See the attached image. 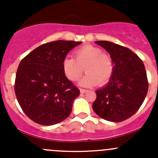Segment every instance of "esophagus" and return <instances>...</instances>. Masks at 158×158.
<instances>
[{
  "label": "esophagus",
  "instance_id": "esophagus-1",
  "mask_svg": "<svg viewBox=\"0 0 158 158\" xmlns=\"http://www.w3.org/2000/svg\"><path fill=\"white\" fill-rule=\"evenodd\" d=\"M88 92L87 89H80V92L81 93H85V92Z\"/></svg>",
  "mask_w": 158,
  "mask_h": 158
}]
</instances>
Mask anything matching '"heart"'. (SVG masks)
Segmentation results:
<instances>
[{"label": "heart", "mask_w": 158, "mask_h": 158, "mask_svg": "<svg viewBox=\"0 0 158 158\" xmlns=\"http://www.w3.org/2000/svg\"><path fill=\"white\" fill-rule=\"evenodd\" d=\"M75 57L68 56L63 60V68L68 79L76 81L81 77L82 73L86 75L79 81L84 86L104 85L114 72V63L111 57L96 47L85 45L75 52Z\"/></svg>", "instance_id": "1"}]
</instances>
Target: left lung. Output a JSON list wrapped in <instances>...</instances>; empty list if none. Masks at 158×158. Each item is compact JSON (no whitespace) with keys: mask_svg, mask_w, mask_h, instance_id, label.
Here are the masks:
<instances>
[{"mask_svg":"<svg viewBox=\"0 0 158 158\" xmlns=\"http://www.w3.org/2000/svg\"><path fill=\"white\" fill-rule=\"evenodd\" d=\"M110 54L114 72L106 86L95 91L94 111L102 118L120 122L133 115L142 105L148 90L145 67L131 49L109 41H96Z\"/></svg>","mask_w":158,"mask_h":158,"instance_id":"8db88e82","label":"left lung"}]
</instances>
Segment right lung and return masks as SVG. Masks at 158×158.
Wrapping results in <instances>:
<instances>
[{"label": "right lung", "instance_id": "right-lung-1", "mask_svg": "<svg viewBox=\"0 0 158 158\" xmlns=\"http://www.w3.org/2000/svg\"><path fill=\"white\" fill-rule=\"evenodd\" d=\"M82 42L57 40L43 44L20 61L14 91L23 112L42 125L66 118L79 89L65 76L63 60Z\"/></svg>", "mask_w": 158, "mask_h": 158}]
</instances>
